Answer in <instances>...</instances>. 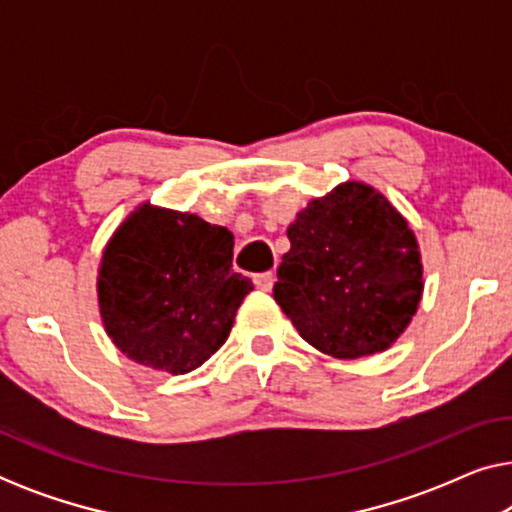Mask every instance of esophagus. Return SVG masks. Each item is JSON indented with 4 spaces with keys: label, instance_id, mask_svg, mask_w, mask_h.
I'll list each match as a JSON object with an SVG mask.
<instances>
[{
    "label": "esophagus",
    "instance_id": "1",
    "mask_svg": "<svg viewBox=\"0 0 512 512\" xmlns=\"http://www.w3.org/2000/svg\"><path fill=\"white\" fill-rule=\"evenodd\" d=\"M254 284L258 291L268 293V291H272V284H275V275H272V272H261V275L254 277Z\"/></svg>",
    "mask_w": 512,
    "mask_h": 512
}]
</instances>
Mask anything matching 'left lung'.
<instances>
[{"label": "left lung", "instance_id": "1", "mask_svg": "<svg viewBox=\"0 0 512 512\" xmlns=\"http://www.w3.org/2000/svg\"><path fill=\"white\" fill-rule=\"evenodd\" d=\"M286 235L275 300L300 338L345 361L387 352L424 293L408 219L375 186L347 179L307 202Z\"/></svg>", "mask_w": 512, "mask_h": 512}]
</instances>
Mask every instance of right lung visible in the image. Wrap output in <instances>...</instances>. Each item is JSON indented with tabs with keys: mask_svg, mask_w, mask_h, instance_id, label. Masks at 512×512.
Returning a JSON list of instances; mask_svg holds the SVG:
<instances>
[{
	"mask_svg": "<svg viewBox=\"0 0 512 512\" xmlns=\"http://www.w3.org/2000/svg\"><path fill=\"white\" fill-rule=\"evenodd\" d=\"M235 237L198 214L137 205L109 237L97 307L111 342L139 366L186 375L228 340L249 277L233 270Z\"/></svg>",
	"mask_w": 512,
	"mask_h": 512,
	"instance_id": "add662e5",
	"label": "right lung"
}]
</instances>
